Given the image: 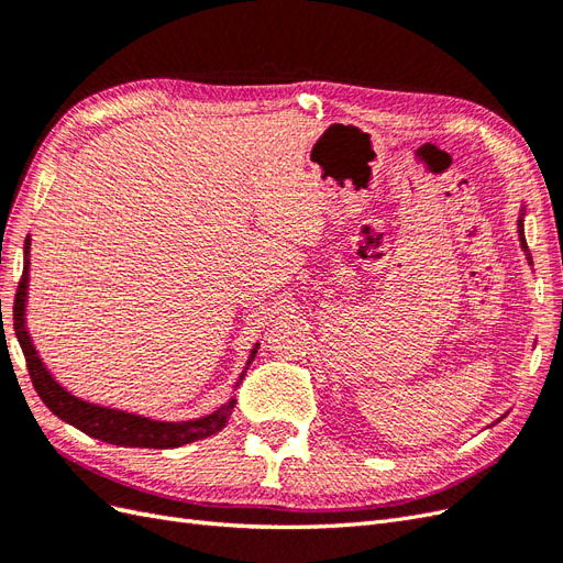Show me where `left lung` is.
Wrapping results in <instances>:
<instances>
[{"mask_svg":"<svg viewBox=\"0 0 563 563\" xmlns=\"http://www.w3.org/2000/svg\"><path fill=\"white\" fill-rule=\"evenodd\" d=\"M519 236H521V246H523V251H526V255H528V263H531V253H528V246H526V240H523V220H519ZM533 265V263H531Z\"/></svg>","mask_w":563,"mask_h":563,"instance_id":"obj_1","label":"left lung"}]
</instances>
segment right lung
<instances>
[{"label": "right lung", "mask_w": 563, "mask_h": 563, "mask_svg": "<svg viewBox=\"0 0 563 563\" xmlns=\"http://www.w3.org/2000/svg\"><path fill=\"white\" fill-rule=\"evenodd\" d=\"M25 294H27V267L23 269L19 291H15V298H13V329L25 354L30 380L35 385L37 395L46 404V408H51V413H56L60 420L75 424V428L81 430L84 434L106 441V444L139 446V449H176V446L190 444V441L211 437L218 430L225 428V422L234 408V399L225 408H220V411L207 418L190 420V422H157L143 416H133V413L117 411V408L87 404L73 397L70 391H65L54 378L48 376V371L44 368L42 360L37 356V350L30 343V335L25 331Z\"/></svg>", "instance_id": "obj_1"}]
</instances>
